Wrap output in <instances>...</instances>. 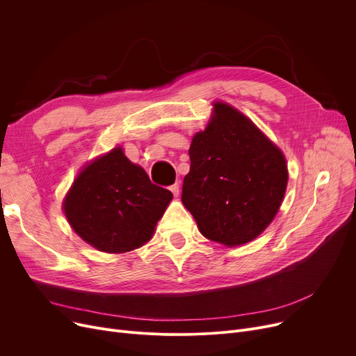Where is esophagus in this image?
Instances as JSON below:
<instances>
[{
  "label": "esophagus",
  "mask_w": 356,
  "mask_h": 356,
  "mask_svg": "<svg viewBox=\"0 0 356 356\" xmlns=\"http://www.w3.org/2000/svg\"><path fill=\"white\" fill-rule=\"evenodd\" d=\"M170 191H172L173 196H175V197H177V196H179V193H180V186H179V183L172 184V186H170Z\"/></svg>",
  "instance_id": "esophagus-1"
}]
</instances>
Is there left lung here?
<instances>
[{
	"instance_id": "left-lung-1",
	"label": "left lung",
	"mask_w": 356,
	"mask_h": 356,
	"mask_svg": "<svg viewBox=\"0 0 356 356\" xmlns=\"http://www.w3.org/2000/svg\"><path fill=\"white\" fill-rule=\"evenodd\" d=\"M213 106L208 127L192 140L181 202L203 236L235 247L270 225L289 172L282 149L251 120L228 104Z\"/></svg>"
}]
</instances>
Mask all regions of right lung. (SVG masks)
I'll use <instances>...</instances> for the list:
<instances>
[{"mask_svg": "<svg viewBox=\"0 0 356 356\" xmlns=\"http://www.w3.org/2000/svg\"><path fill=\"white\" fill-rule=\"evenodd\" d=\"M172 199L170 191L153 184L117 147L79 173L65 197L63 211L73 231L89 245L121 254L152 239Z\"/></svg>", "mask_w": 356, "mask_h": 356, "instance_id": "right-lung-1", "label": "right lung"}]
</instances>
